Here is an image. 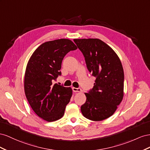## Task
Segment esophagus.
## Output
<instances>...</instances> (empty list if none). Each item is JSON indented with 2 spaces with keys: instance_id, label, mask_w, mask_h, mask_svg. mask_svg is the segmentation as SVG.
Instances as JSON below:
<instances>
[{
  "instance_id": "esophagus-1",
  "label": "esophagus",
  "mask_w": 150,
  "mask_h": 150,
  "mask_svg": "<svg viewBox=\"0 0 150 150\" xmlns=\"http://www.w3.org/2000/svg\"><path fill=\"white\" fill-rule=\"evenodd\" d=\"M72 90H73V91L74 92H81L82 91V90H81V88H75V87H73L72 88Z\"/></svg>"
}]
</instances>
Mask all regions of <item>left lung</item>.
<instances>
[{"mask_svg": "<svg viewBox=\"0 0 150 150\" xmlns=\"http://www.w3.org/2000/svg\"><path fill=\"white\" fill-rule=\"evenodd\" d=\"M83 53L88 70L96 80L93 87L85 93L87 99L81 106L85 117L100 121L111 116L124 96V70L115 51L99 39H75Z\"/></svg>", "mask_w": 150, "mask_h": 150, "instance_id": "left-lung-1", "label": "left lung"}]
</instances>
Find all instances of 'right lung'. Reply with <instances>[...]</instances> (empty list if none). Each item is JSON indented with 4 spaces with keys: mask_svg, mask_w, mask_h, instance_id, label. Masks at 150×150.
<instances>
[{
    "mask_svg": "<svg viewBox=\"0 0 150 150\" xmlns=\"http://www.w3.org/2000/svg\"><path fill=\"white\" fill-rule=\"evenodd\" d=\"M77 47L71 40L59 39L41 45L30 58L24 76V92L38 116L48 122L62 118L72 96L70 87L52 83L58 75L63 58Z\"/></svg>",
    "mask_w": 150,
    "mask_h": 150,
    "instance_id": "add662e5",
    "label": "right lung"
}]
</instances>
